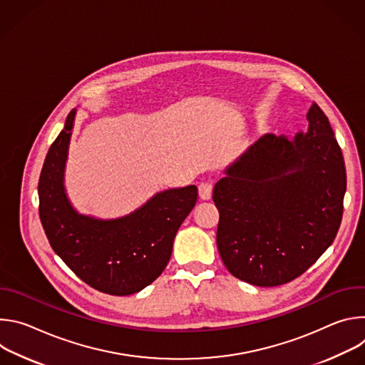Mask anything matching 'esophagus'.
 Wrapping results in <instances>:
<instances>
[{"instance_id":"obj_1","label":"esophagus","mask_w":365,"mask_h":365,"mask_svg":"<svg viewBox=\"0 0 365 365\" xmlns=\"http://www.w3.org/2000/svg\"><path fill=\"white\" fill-rule=\"evenodd\" d=\"M197 189H199L200 199H205V200L211 199V196H212V183L211 182H200Z\"/></svg>"}]
</instances>
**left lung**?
<instances>
[{
    "label": "left lung",
    "mask_w": 365,
    "mask_h": 365,
    "mask_svg": "<svg viewBox=\"0 0 365 365\" xmlns=\"http://www.w3.org/2000/svg\"><path fill=\"white\" fill-rule=\"evenodd\" d=\"M306 118V134L263 135L214 187L220 255L234 277L254 286H280L303 274L341 225L342 151L317 102Z\"/></svg>",
    "instance_id": "left-lung-1"
}]
</instances>
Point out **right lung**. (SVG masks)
<instances>
[{
  "mask_svg": "<svg viewBox=\"0 0 365 365\" xmlns=\"http://www.w3.org/2000/svg\"><path fill=\"white\" fill-rule=\"evenodd\" d=\"M76 111L50 145L38 179V214L46 237L65 264L91 287L127 296L151 284L166 269L173 240L197 200V187L155 193L117 220L78 214L65 192L63 173Z\"/></svg>",
  "mask_w": 365,
  "mask_h": 365,
  "instance_id": "obj_1",
  "label": "right lung"
}]
</instances>
